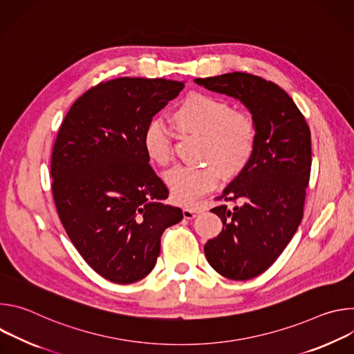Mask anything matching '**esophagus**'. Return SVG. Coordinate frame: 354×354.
Returning <instances> with one entry per match:
<instances>
[{
  "label": "esophagus",
  "instance_id": "esophagus-1",
  "mask_svg": "<svg viewBox=\"0 0 354 354\" xmlns=\"http://www.w3.org/2000/svg\"><path fill=\"white\" fill-rule=\"evenodd\" d=\"M198 212H200L198 207H185L183 209V217L187 218V220H192Z\"/></svg>",
  "mask_w": 354,
  "mask_h": 354
}]
</instances>
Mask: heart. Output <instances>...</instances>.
Returning <instances> with one entry per match:
<instances>
[{"label": "heart", "instance_id": "heart-1", "mask_svg": "<svg viewBox=\"0 0 354 354\" xmlns=\"http://www.w3.org/2000/svg\"><path fill=\"white\" fill-rule=\"evenodd\" d=\"M172 120L183 134L205 137L200 168L179 167L165 175L172 198L179 205H192L196 198L214 189L220 170L227 178L239 175L255 154L258 124L252 115L234 111L227 100L207 95L190 93L172 111ZM142 147L151 162L167 167L172 161V141L165 126L151 120L142 133Z\"/></svg>", "mask_w": 354, "mask_h": 354}]
</instances>
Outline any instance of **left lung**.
I'll return each mask as SVG.
<instances>
[{
    "mask_svg": "<svg viewBox=\"0 0 354 354\" xmlns=\"http://www.w3.org/2000/svg\"><path fill=\"white\" fill-rule=\"evenodd\" d=\"M194 81L239 99L258 124L254 157L217 197L238 201V206L212 209L223 230L205 245L217 273L248 280L276 262L302 220L311 172V131L288 93L272 81L246 73Z\"/></svg>",
    "mask_w": 354,
    "mask_h": 354,
    "instance_id": "left-lung-1",
    "label": "left lung"
}]
</instances>
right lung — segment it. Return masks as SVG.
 <instances>
[{"mask_svg":"<svg viewBox=\"0 0 354 354\" xmlns=\"http://www.w3.org/2000/svg\"><path fill=\"white\" fill-rule=\"evenodd\" d=\"M183 81L115 78L80 96L52 153V192L62 224L102 277L130 284L157 263L161 235L183 218L165 205V183L148 164L142 133Z\"/></svg>","mask_w":354,"mask_h":354,"instance_id":"right-lung-1","label":"right lung"}]
</instances>
